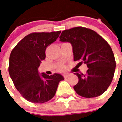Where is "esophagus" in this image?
<instances>
[{
  "label": "esophagus",
  "mask_w": 122,
  "mask_h": 122,
  "mask_svg": "<svg viewBox=\"0 0 122 122\" xmlns=\"http://www.w3.org/2000/svg\"><path fill=\"white\" fill-rule=\"evenodd\" d=\"M70 74H68V73H66V74H65L64 75H63V77H64L65 78H67L68 77H69V76H70Z\"/></svg>",
  "instance_id": "1"
}]
</instances>
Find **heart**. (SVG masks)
<instances>
[{"instance_id": "b5f03b06", "label": "heart", "mask_w": 122, "mask_h": 122, "mask_svg": "<svg viewBox=\"0 0 122 122\" xmlns=\"http://www.w3.org/2000/svg\"><path fill=\"white\" fill-rule=\"evenodd\" d=\"M59 68L60 69V70H63L65 69V66L64 65H60L59 66Z\"/></svg>"}]
</instances>
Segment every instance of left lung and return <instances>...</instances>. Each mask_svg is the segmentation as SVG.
Instances as JSON below:
<instances>
[{"label": "left lung", "instance_id": "1", "mask_svg": "<svg viewBox=\"0 0 122 122\" xmlns=\"http://www.w3.org/2000/svg\"><path fill=\"white\" fill-rule=\"evenodd\" d=\"M59 38L72 45L74 61L89 68L86 74L74 73L79 79L73 87L76 93L88 98L103 94L112 81L116 65L108 43L93 30L82 27L65 30Z\"/></svg>", "mask_w": 122, "mask_h": 122}]
</instances>
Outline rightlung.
I'll list each match as a JSON object with an SVG mask.
<instances>
[{
  "mask_svg": "<svg viewBox=\"0 0 122 122\" xmlns=\"http://www.w3.org/2000/svg\"><path fill=\"white\" fill-rule=\"evenodd\" d=\"M61 31L33 32L22 38L11 52L8 71L13 82L22 97L33 103H44L54 97L60 74H38L40 63L46 57L45 51L57 39Z\"/></svg>",
  "mask_w": 122,
  "mask_h": 122,
  "instance_id": "obj_1",
  "label": "right lung"
}]
</instances>
